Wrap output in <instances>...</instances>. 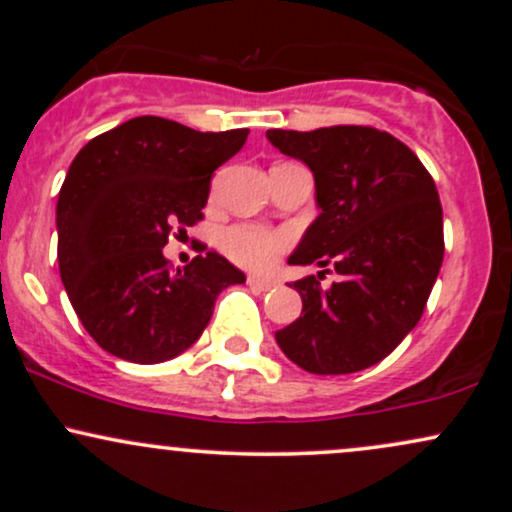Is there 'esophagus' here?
I'll return each mask as SVG.
<instances>
[{"mask_svg":"<svg viewBox=\"0 0 512 512\" xmlns=\"http://www.w3.org/2000/svg\"><path fill=\"white\" fill-rule=\"evenodd\" d=\"M248 286L252 291H272L276 286L274 279H262V276H248Z\"/></svg>","mask_w":512,"mask_h":512,"instance_id":"obj_1","label":"esophagus"}]
</instances>
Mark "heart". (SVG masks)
I'll return each instance as SVG.
<instances>
[{
	"instance_id": "obj_1",
	"label": "heart",
	"mask_w": 512,
	"mask_h": 512,
	"mask_svg": "<svg viewBox=\"0 0 512 512\" xmlns=\"http://www.w3.org/2000/svg\"><path fill=\"white\" fill-rule=\"evenodd\" d=\"M293 238L284 228L262 226V223H233L221 233V250L228 260L245 269H269L291 248Z\"/></svg>"
}]
</instances>
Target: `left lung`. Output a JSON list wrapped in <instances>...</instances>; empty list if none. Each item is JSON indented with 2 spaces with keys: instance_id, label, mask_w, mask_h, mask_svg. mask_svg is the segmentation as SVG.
<instances>
[{
  "instance_id": "1",
  "label": "left lung",
  "mask_w": 512,
  "mask_h": 512,
  "mask_svg": "<svg viewBox=\"0 0 512 512\" xmlns=\"http://www.w3.org/2000/svg\"><path fill=\"white\" fill-rule=\"evenodd\" d=\"M281 154L313 170L322 214L289 264L332 267V289L317 276L293 281L303 313L276 332L296 366L346 375L380 363L424 315L443 264V207L419 156L390 132L334 125L269 129Z\"/></svg>"
}]
</instances>
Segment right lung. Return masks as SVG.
Wrapping results in <instances>:
<instances>
[{"mask_svg":"<svg viewBox=\"0 0 512 512\" xmlns=\"http://www.w3.org/2000/svg\"><path fill=\"white\" fill-rule=\"evenodd\" d=\"M248 134L142 115L76 154L57 199V262L81 325L108 354L132 363L182 354L209 325L216 296L245 281L219 252L173 269L163 248L204 219L214 170Z\"/></svg>","mask_w":512,"mask_h":512,"instance_id":"obj_1","label":"right lung"}]
</instances>
